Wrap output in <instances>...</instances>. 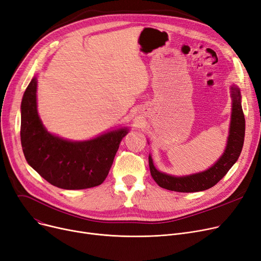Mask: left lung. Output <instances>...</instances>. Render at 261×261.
<instances>
[{"instance_id":"obj_1","label":"left lung","mask_w":261,"mask_h":261,"mask_svg":"<svg viewBox=\"0 0 261 261\" xmlns=\"http://www.w3.org/2000/svg\"><path fill=\"white\" fill-rule=\"evenodd\" d=\"M232 113L228 141L224 153L217 163L205 172L189 176L176 177L159 172L153 165L151 156H148V165L153 179L159 187L177 192H197L214 187L238 160L244 142L245 119L241 106V94L237 87H231Z\"/></svg>"}]
</instances>
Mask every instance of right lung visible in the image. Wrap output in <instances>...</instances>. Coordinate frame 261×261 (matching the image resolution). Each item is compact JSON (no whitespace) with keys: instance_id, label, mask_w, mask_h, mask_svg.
<instances>
[{"instance_id":"right-lung-1","label":"right lung","mask_w":261,"mask_h":261,"mask_svg":"<svg viewBox=\"0 0 261 261\" xmlns=\"http://www.w3.org/2000/svg\"><path fill=\"white\" fill-rule=\"evenodd\" d=\"M37 80L34 77L21 103V144L29 165L51 185L77 190L96 187L108 175L120 142L127 129L72 142L46 132L37 113Z\"/></svg>"}]
</instances>
